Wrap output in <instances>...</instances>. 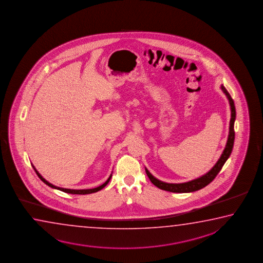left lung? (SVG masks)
<instances>
[{
	"label": "left lung",
	"instance_id": "1",
	"mask_svg": "<svg viewBox=\"0 0 263 263\" xmlns=\"http://www.w3.org/2000/svg\"><path fill=\"white\" fill-rule=\"evenodd\" d=\"M221 88L223 90V93H226L228 101L230 104V108H231V119H230V124H229V134L227 138V145L223 150L222 156H220L217 163L214 165V167L210 170L208 173L205 174L200 178H195L191 181H187L185 183H166L161 181L159 179L155 178L152 175L146 167H145V172L151 182L156 186L159 187L161 190H164L166 192H177V193H185V192H192L199 191L202 187H206L208 184L214 180L217 174L222 170L224 163L227 162L228 157L231 155L232 150H233V145H234V141H235V129H234V124H235V120H236V107L234 104V100L232 99L230 93L227 92L226 87L223 85H221Z\"/></svg>",
	"mask_w": 263,
	"mask_h": 263
}]
</instances>
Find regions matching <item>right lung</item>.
<instances>
[{
  "label": "right lung",
  "instance_id": "obj_1",
  "mask_svg": "<svg viewBox=\"0 0 263 263\" xmlns=\"http://www.w3.org/2000/svg\"><path fill=\"white\" fill-rule=\"evenodd\" d=\"M33 166V168L34 170L36 171V175H37V177L43 181V182L46 184V185H48L49 187H52V189H56V190H59V191H62L63 192H66V193H71V194H81V195H85V194H90V193H93V192H98V191H100V190H102L103 187H106L107 185V183L109 182V180H110V178L112 177V174L109 176V178H107V181L102 184L101 186H99V187H93V189H88V190H71V189H64V187H57V186H54L53 184H51V183H49V181H47L46 179H45L40 173H39V171L36 170V167L34 166V165H32Z\"/></svg>",
  "mask_w": 263,
  "mask_h": 263
}]
</instances>
